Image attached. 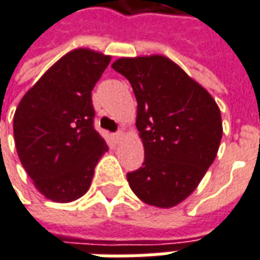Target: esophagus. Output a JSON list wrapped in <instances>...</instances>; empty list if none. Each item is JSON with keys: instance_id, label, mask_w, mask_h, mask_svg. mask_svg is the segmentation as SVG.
<instances>
[{"instance_id": "esophagus-1", "label": "esophagus", "mask_w": 260, "mask_h": 260, "mask_svg": "<svg viewBox=\"0 0 260 260\" xmlns=\"http://www.w3.org/2000/svg\"><path fill=\"white\" fill-rule=\"evenodd\" d=\"M124 132L122 131H119V132H117V134H114V139L117 141V142H121L122 139H124Z\"/></svg>"}]
</instances>
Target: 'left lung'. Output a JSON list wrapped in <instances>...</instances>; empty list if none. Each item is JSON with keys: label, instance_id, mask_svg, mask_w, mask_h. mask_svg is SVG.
<instances>
[{"label": "left lung", "instance_id": "1", "mask_svg": "<svg viewBox=\"0 0 260 260\" xmlns=\"http://www.w3.org/2000/svg\"><path fill=\"white\" fill-rule=\"evenodd\" d=\"M132 86L141 169L126 174L145 204L172 208L193 193L218 153L219 107L204 87L163 54L119 57L111 64Z\"/></svg>", "mask_w": 260, "mask_h": 260}]
</instances>
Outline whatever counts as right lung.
Segmentation results:
<instances>
[{
    "mask_svg": "<svg viewBox=\"0 0 260 260\" xmlns=\"http://www.w3.org/2000/svg\"><path fill=\"white\" fill-rule=\"evenodd\" d=\"M110 61V54L74 49L49 67L16 107L18 157L36 190L54 203L84 196L108 150L92 128L91 91Z\"/></svg>",
    "mask_w": 260,
    "mask_h": 260,
    "instance_id": "add662e5",
    "label": "right lung"
}]
</instances>
